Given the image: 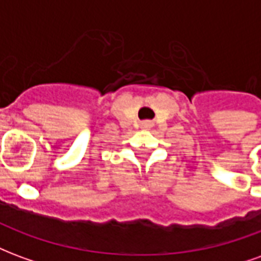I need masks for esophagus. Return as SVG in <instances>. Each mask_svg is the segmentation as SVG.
<instances>
[{"label":"esophagus","mask_w":261,"mask_h":261,"mask_svg":"<svg viewBox=\"0 0 261 261\" xmlns=\"http://www.w3.org/2000/svg\"><path fill=\"white\" fill-rule=\"evenodd\" d=\"M141 125H142V128H145V130H147V128H151V127H152V121L145 120V121H142Z\"/></svg>","instance_id":"obj_1"}]
</instances>
